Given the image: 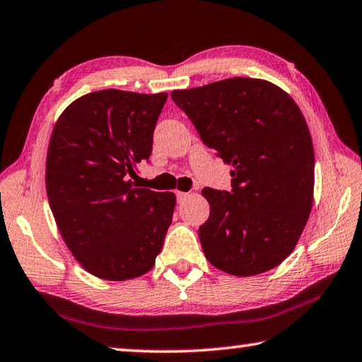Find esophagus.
Here are the masks:
<instances>
[{"label":"esophagus","mask_w":362,"mask_h":362,"mask_svg":"<svg viewBox=\"0 0 362 362\" xmlns=\"http://www.w3.org/2000/svg\"><path fill=\"white\" fill-rule=\"evenodd\" d=\"M175 196H177V201H179V203H182V201H185L188 196H189V193H185V192H177L175 193Z\"/></svg>","instance_id":"obj_1"}]
</instances>
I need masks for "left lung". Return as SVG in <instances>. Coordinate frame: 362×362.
<instances>
[{"mask_svg": "<svg viewBox=\"0 0 362 362\" xmlns=\"http://www.w3.org/2000/svg\"><path fill=\"white\" fill-rule=\"evenodd\" d=\"M170 97L203 144L233 169L231 189L206 187V259L235 276L268 272L296 247L313 204L315 151L302 112L265 79L230 78Z\"/></svg>", "mask_w": 362, "mask_h": 362, "instance_id": "left-lung-1", "label": "left lung"}]
</instances>
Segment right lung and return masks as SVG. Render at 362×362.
Returning a JSON list of instances; mask_svg holds the SVG:
<instances>
[{
  "mask_svg": "<svg viewBox=\"0 0 362 362\" xmlns=\"http://www.w3.org/2000/svg\"><path fill=\"white\" fill-rule=\"evenodd\" d=\"M168 94L103 89L79 97L54 126L46 192L66 247L108 281L142 276L155 265L175 207L174 193L136 188Z\"/></svg>",
  "mask_w": 362,
  "mask_h": 362,
  "instance_id": "obj_1",
  "label": "right lung"
}]
</instances>
